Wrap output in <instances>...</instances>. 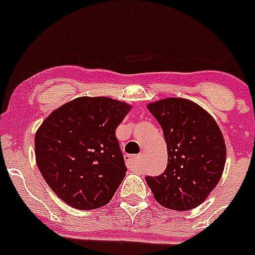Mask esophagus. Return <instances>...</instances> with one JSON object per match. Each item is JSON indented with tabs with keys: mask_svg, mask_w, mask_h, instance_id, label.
Here are the masks:
<instances>
[{
	"mask_svg": "<svg viewBox=\"0 0 255 255\" xmlns=\"http://www.w3.org/2000/svg\"><path fill=\"white\" fill-rule=\"evenodd\" d=\"M125 160H126V164L129 168H134L135 165L137 164V160H139V155H125Z\"/></svg>",
	"mask_w": 255,
	"mask_h": 255,
	"instance_id": "1",
	"label": "esophagus"
}]
</instances>
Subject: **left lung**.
I'll return each instance as SVG.
<instances>
[{"label": "left lung", "mask_w": 255, "mask_h": 255, "mask_svg": "<svg viewBox=\"0 0 255 255\" xmlns=\"http://www.w3.org/2000/svg\"><path fill=\"white\" fill-rule=\"evenodd\" d=\"M146 107L162 126L168 150L164 173L146 177V183L162 206L176 211L195 209L223 176V132L209 112L190 100L168 97Z\"/></svg>", "instance_id": "1"}]
</instances>
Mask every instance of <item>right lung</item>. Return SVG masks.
<instances>
[{
  "label": "right lung",
  "instance_id": "right-lung-1",
  "mask_svg": "<svg viewBox=\"0 0 255 255\" xmlns=\"http://www.w3.org/2000/svg\"><path fill=\"white\" fill-rule=\"evenodd\" d=\"M130 109L110 97L85 96L58 107L37 129V168L73 209L105 206L123 182L126 165L115 130Z\"/></svg>",
  "mask_w": 255,
  "mask_h": 255
}]
</instances>
